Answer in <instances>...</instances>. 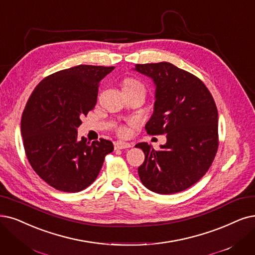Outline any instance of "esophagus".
<instances>
[{"label":"esophagus","mask_w":255,"mask_h":255,"mask_svg":"<svg viewBox=\"0 0 255 255\" xmlns=\"http://www.w3.org/2000/svg\"><path fill=\"white\" fill-rule=\"evenodd\" d=\"M114 146H115V149H124V148L131 147V144L128 143V142L116 141V142H114Z\"/></svg>","instance_id":"1"}]
</instances>
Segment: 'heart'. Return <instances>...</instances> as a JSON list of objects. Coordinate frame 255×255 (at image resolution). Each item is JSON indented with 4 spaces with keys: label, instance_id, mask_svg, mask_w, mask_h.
<instances>
[{
    "label": "heart",
    "instance_id": "heart-1",
    "mask_svg": "<svg viewBox=\"0 0 255 255\" xmlns=\"http://www.w3.org/2000/svg\"><path fill=\"white\" fill-rule=\"evenodd\" d=\"M137 85H140V84L135 79H127V80H125V87H131V86H137ZM119 133L121 135H127L128 129L126 128H119Z\"/></svg>",
    "mask_w": 255,
    "mask_h": 255
}]
</instances>
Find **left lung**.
<instances>
[{
  "label": "left lung",
  "instance_id": "8db88e82",
  "mask_svg": "<svg viewBox=\"0 0 255 255\" xmlns=\"http://www.w3.org/2000/svg\"><path fill=\"white\" fill-rule=\"evenodd\" d=\"M155 86L154 112L147 134H166V143L155 150L146 142L135 145L145 159L138 167L146 188L160 195L187 189L210 167L218 150V110L202 81L170 63L136 65L133 69Z\"/></svg>",
  "mask_w": 255,
  "mask_h": 255
}]
</instances>
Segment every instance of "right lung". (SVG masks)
Instances as JSON below:
<instances>
[{
  "instance_id": "obj_1",
  "label": "right lung",
  "mask_w": 255,
  "mask_h": 255,
  "mask_svg": "<svg viewBox=\"0 0 255 255\" xmlns=\"http://www.w3.org/2000/svg\"><path fill=\"white\" fill-rule=\"evenodd\" d=\"M115 67L79 65L43 79L29 97L21 120L28 161L50 186L78 192L95 181L111 141L77 136L80 118L93 110L98 84Z\"/></svg>"
}]
</instances>
